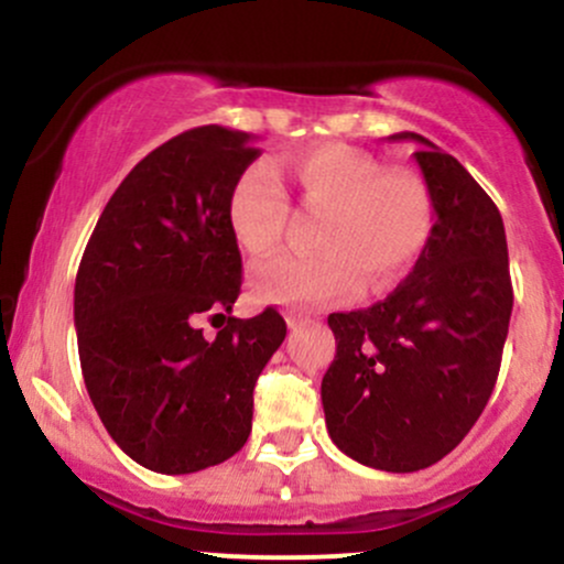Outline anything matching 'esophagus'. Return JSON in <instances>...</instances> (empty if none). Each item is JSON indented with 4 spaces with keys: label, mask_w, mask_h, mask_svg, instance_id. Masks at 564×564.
Instances as JSON below:
<instances>
[{
    "label": "esophagus",
    "mask_w": 564,
    "mask_h": 564,
    "mask_svg": "<svg viewBox=\"0 0 564 564\" xmlns=\"http://www.w3.org/2000/svg\"><path fill=\"white\" fill-rule=\"evenodd\" d=\"M289 328H296V326H304V323H310L307 318H296V315H289Z\"/></svg>",
    "instance_id": "34e87169"
}]
</instances>
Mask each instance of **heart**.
<instances>
[{"label": "heart", "instance_id": "1", "mask_svg": "<svg viewBox=\"0 0 564 564\" xmlns=\"http://www.w3.org/2000/svg\"><path fill=\"white\" fill-rule=\"evenodd\" d=\"M302 204L323 212L315 254H278L254 264L251 286L264 302L323 304L352 294L360 275L381 291L408 273L432 230V204L422 180L384 170L349 145H321L289 159ZM289 204L275 172L251 164L228 196L232 238L249 254L273 251L283 236Z\"/></svg>", "mask_w": 564, "mask_h": 564}]
</instances>
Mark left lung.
Here are the masks:
<instances>
[{"label":"left lung","mask_w":564,"mask_h":564,"mask_svg":"<svg viewBox=\"0 0 564 564\" xmlns=\"http://www.w3.org/2000/svg\"><path fill=\"white\" fill-rule=\"evenodd\" d=\"M435 225L387 300L332 313L334 364L321 384L334 445L366 467L419 471L462 443L480 419L511 318L503 219L488 193L416 132Z\"/></svg>","instance_id":"1"}]
</instances>
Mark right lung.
I'll return each instance as SVG.
<instances>
[{
	"label": "right lung",
	"instance_id": "obj_1",
	"mask_svg": "<svg viewBox=\"0 0 564 564\" xmlns=\"http://www.w3.org/2000/svg\"><path fill=\"white\" fill-rule=\"evenodd\" d=\"M257 156L251 134L217 124L166 140L116 187L76 273L89 400L116 445L161 475L215 467L243 448L254 384L286 336L273 307L230 315L241 251L228 196ZM204 312L226 318L215 340L195 326Z\"/></svg>",
	"mask_w": 564,
	"mask_h": 564
}]
</instances>
